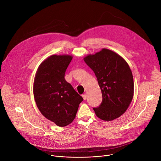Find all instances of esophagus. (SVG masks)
I'll list each match as a JSON object with an SVG mask.
<instances>
[{
  "instance_id": "esophagus-1",
  "label": "esophagus",
  "mask_w": 161,
  "mask_h": 161,
  "mask_svg": "<svg viewBox=\"0 0 161 161\" xmlns=\"http://www.w3.org/2000/svg\"><path fill=\"white\" fill-rule=\"evenodd\" d=\"M82 97H83V98L84 100H86V98H87V96H86V94H83V95H82Z\"/></svg>"
}]
</instances>
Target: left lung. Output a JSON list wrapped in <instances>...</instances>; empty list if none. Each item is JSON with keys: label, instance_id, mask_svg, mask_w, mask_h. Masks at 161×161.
<instances>
[{"label": "left lung", "instance_id": "8db88e82", "mask_svg": "<svg viewBox=\"0 0 161 161\" xmlns=\"http://www.w3.org/2000/svg\"><path fill=\"white\" fill-rule=\"evenodd\" d=\"M84 61L94 72L102 92L101 104L93 108L96 116L105 121L119 118L127 109L134 94L133 76L128 64L106 48L88 55Z\"/></svg>", "mask_w": 161, "mask_h": 161}]
</instances>
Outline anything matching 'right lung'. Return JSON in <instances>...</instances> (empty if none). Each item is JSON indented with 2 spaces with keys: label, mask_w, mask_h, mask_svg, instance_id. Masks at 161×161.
Listing matches in <instances>:
<instances>
[{
  "label": "right lung",
  "mask_w": 161,
  "mask_h": 161,
  "mask_svg": "<svg viewBox=\"0 0 161 161\" xmlns=\"http://www.w3.org/2000/svg\"><path fill=\"white\" fill-rule=\"evenodd\" d=\"M73 57L53 55L39 66L34 81V96L42 115L59 127L75 119L83 97L64 78Z\"/></svg>",
  "instance_id": "add662e5"
}]
</instances>
